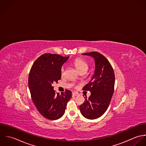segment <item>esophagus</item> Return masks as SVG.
I'll return each instance as SVG.
<instances>
[{"mask_svg": "<svg viewBox=\"0 0 146 146\" xmlns=\"http://www.w3.org/2000/svg\"><path fill=\"white\" fill-rule=\"evenodd\" d=\"M72 95H73V96H77V95H78V93H77V92H73V93H72Z\"/></svg>", "mask_w": 146, "mask_h": 146, "instance_id": "obj_1", "label": "esophagus"}]
</instances>
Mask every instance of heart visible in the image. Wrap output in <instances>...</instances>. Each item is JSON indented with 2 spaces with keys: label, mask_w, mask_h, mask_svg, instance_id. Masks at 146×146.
I'll use <instances>...</instances> for the list:
<instances>
[{
  "label": "heart",
  "mask_w": 146,
  "mask_h": 146,
  "mask_svg": "<svg viewBox=\"0 0 146 146\" xmlns=\"http://www.w3.org/2000/svg\"><path fill=\"white\" fill-rule=\"evenodd\" d=\"M72 64L80 72H81L83 71L86 72L88 68V62L85 60L80 58H75L72 61ZM64 72V68L61 67V68L60 69V73L61 74H63Z\"/></svg>",
  "instance_id": "heart-1"
}]
</instances>
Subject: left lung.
<instances>
[{
	"instance_id": "1",
	"label": "left lung",
	"mask_w": 146,
	"mask_h": 146,
	"mask_svg": "<svg viewBox=\"0 0 146 146\" xmlns=\"http://www.w3.org/2000/svg\"><path fill=\"white\" fill-rule=\"evenodd\" d=\"M94 58L95 73L91 81L82 88L91 95L80 106L82 115L90 119L98 118L107 111L114 92L115 76L113 69L107 58L97 52L84 53Z\"/></svg>"
}]
</instances>
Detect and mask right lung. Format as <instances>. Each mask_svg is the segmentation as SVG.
Here are the masks:
<instances>
[{
	"mask_svg": "<svg viewBox=\"0 0 146 146\" xmlns=\"http://www.w3.org/2000/svg\"><path fill=\"white\" fill-rule=\"evenodd\" d=\"M68 58L44 54L35 61L30 70L28 85L31 99L39 113L49 119H58L63 116L72 95L68 90L56 94L52 86L60 80V69Z\"/></svg>",
	"mask_w": 146,
	"mask_h": 146,
	"instance_id": "1",
	"label": "right lung"
}]
</instances>
